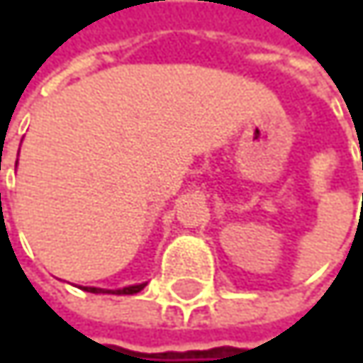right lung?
I'll list each match as a JSON object with an SVG mask.
<instances>
[{"label":"right lung","instance_id":"obj_1","mask_svg":"<svg viewBox=\"0 0 363 363\" xmlns=\"http://www.w3.org/2000/svg\"><path fill=\"white\" fill-rule=\"evenodd\" d=\"M145 288V284H138V286H128V288H123V290H103V288H84V290H88V292H94V294H136V292H140Z\"/></svg>","mask_w":363,"mask_h":363}]
</instances>
